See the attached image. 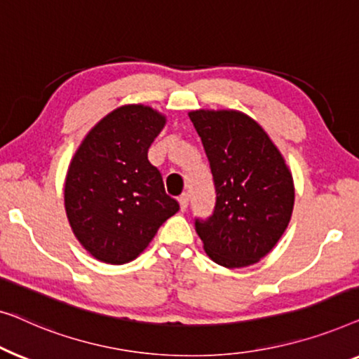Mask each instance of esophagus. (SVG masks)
I'll return each instance as SVG.
<instances>
[{
	"label": "esophagus",
	"mask_w": 359,
	"mask_h": 359,
	"mask_svg": "<svg viewBox=\"0 0 359 359\" xmlns=\"http://www.w3.org/2000/svg\"><path fill=\"white\" fill-rule=\"evenodd\" d=\"M179 203H180V210L185 211L187 206H189V195L182 194V195L179 196Z\"/></svg>",
	"instance_id": "obj_1"
}]
</instances>
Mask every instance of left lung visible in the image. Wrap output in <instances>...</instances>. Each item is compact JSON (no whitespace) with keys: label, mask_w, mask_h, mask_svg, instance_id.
I'll return each mask as SVG.
<instances>
[{"label":"left lung","mask_w":359,"mask_h":359,"mask_svg":"<svg viewBox=\"0 0 359 359\" xmlns=\"http://www.w3.org/2000/svg\"><path fill=\"white\" fill-rule=\"evenodd\" d=\"M213 174L216 205L195 219L210 259L226 269L254 265L280 241L294 206L292 175L255 120L237 110L189 114Z\"/></svg>","instance_id":"8db88e82"}]
</instances>
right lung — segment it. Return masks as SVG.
Segmentation results:
<instances>
[{"mask_svg": "<svg viewBox=\"0 0 359 359\" xmlns=\"http://www.w3.org/2000/svg\"><path fill=\"white\" fill-rule=\"evenodd\" d=\"M165 117L141 104L123 105L86 135L65 182L69 226L90 255L122 265L143 252L179 211L148 149Z\"/></svg>", "mask_w": 359, "mask_h": 359, "instance_id": "add662e5", "label": "right lung"}]
</instances>
